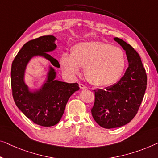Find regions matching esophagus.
<instances>
[{"label": "esophagus", "mask_w": 158, "mask_h": 158, "mask_svg": "<svg viewBox=\"0 0 158 158\" xmlns=\"http://www.w3.org/2000/svg\"><path fill=\"white\" fill-rule=\"evenodd\" d=\"M79 88L81 89H87V87L85 85H84V84H79Z\"/></svg>", "instance_id": "esophagus-1"}]
</instances>
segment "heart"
<instances>
[{
  "instance_id": "obj_1",
  "label": "heart",
  "mask_w": 158,
  "mask_h": 158,
  "mask_svg": "<svg viewBox=\"0 0 158 158\" xmlns=\"http://www.w3.org/2000/svg\"><path fill=\"white\" fill-rule=\"evenodd\" d=\"M63 70L71 76L84 74L89 83L96 86H108L121 78L126 68V56L121 49L101 42H86L75 44L71 55L62 54L60 59Z\"/></svg>"
}]
</instances>
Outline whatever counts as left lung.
I'll return each mask as SVG.
<instances>
[{
  "label": "left lung",
  "mask_w": 158,
  "mask_h": 158,
  "mask_svg": "<svg viewBox=\"0 0 158 158\" xmlns=\"http://www.w3.org/2000/svg\"><path fill=\"white\" fill-rule=\"evenodd\" d=\"M126 51L128 61L123 77L103 90H94L95 101L91 114L100 126L110 129L128 123L136 114L146 90L147 75L138 53L123 40L115 37Z\"/></svg>",
  "instance_id": "1"
}]
</instances>
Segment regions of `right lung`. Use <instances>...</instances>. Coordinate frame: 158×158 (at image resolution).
<instances>
[{
	"label": "right lung",
	"instance_id": "right-lung-1",
	"mask_svg": "<svg viewBox=\"0 0 158 158\" xmlns=\"http://www.w3.org/2000/svg\"><path fill=\"white\" fill-rule=\"evenodd\" d=\"M56 40L53 35H45L26 42L18 52L11 67L12 93L16 106L35 123L44 127L59 123L69 97L79 89L77 83L56 80V72L51 66L47 80L38 90L30 91L25 83V69L33 56H41L53 67H60L58 61L48 53L56 48Z\"/></svg>",
	"mask_w": 158,
	"mask_h": 158
}]
</instances>
